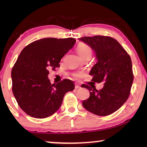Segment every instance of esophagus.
Wrapping results in <instances>:
<instances>
[{
	"instance_id": "34e87169",
	"label": "esophagus",
	"mask_w": 147,
	"mask_h": 147,
	"mask_svg": "<svg viewBox=\"0 0 147 147\" xmlns=\"http://www.w3.org/2000/svg\"><path fill=\"white\" fill-rule=\"evenodd\" d=\"M81 88V86H80L79 84H75V88H76V89H78V88Z\"/></svg>"
}]
</instances>
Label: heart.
I'll list each match as a JSON object with an SVG mask.
<instances>
[{
    "mask_svg": "<svg viewBox=\"0 0 147 147\" xmlns=\"http://www.w3.org/2000/svg\"><path fill=\"white\" fill-rule=\"evenodd\" d=\"M77 51L82 59L86 57H91L92 54V49L90 45L85 43H80L78 45ZM85 73L84 71H78L74 74V77L76 79H79L84 77Z\"/></svg>",
    "mask_w": 147,
    "mask_h": 147,
    "instance_id": "heart-1",
    "label": "heart"
}]
</instances>
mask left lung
Returning <instances> with one entry per match:
<instances>
[{"label":"left lung","mask_w":147,"mask_h":147,"mask_svg":"<svg viewBox=\"0 0 147 147\" xmlns=\"http://www.w3.org/2000/svg\"><path fill=\"white\" fill-rule=\"evenodd\" d=\"M95 51L98 61L92 68V81L104 82L97 90L94 85L82 86L89 90L90 97L82 102L88 111L98 116L110 115L118 110L129 97L134 76L130 55L115 39L96 35L79 38Z\"/></svg>","instance_id":"8db88e82"}]
</instances>
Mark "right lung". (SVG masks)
<instances>
[{
	"mask_svg": "<svg viewBox=\"0 0 147 147\" xmlns=\"http://www.w3.org/2000/svg\"><path fill=\"white\" fill-rule=\"evenodd\" d=\"M74 38H44L32 42L20 53L11 71L12 90L20 108L35 118L51 116L61 106L64 96L74 90L65 79L53 85L49 69L59 67L61 59L74 47Z\"/></svg>",
	"mask_w": 147,
	"mask_h": 147,
	"instance_id": "add662e5",
	"label": "right lung"
}]
</instances>
